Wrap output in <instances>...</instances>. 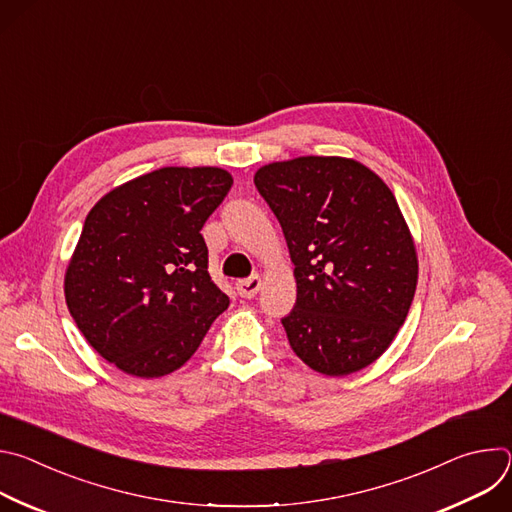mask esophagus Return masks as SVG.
<instances>
[{
  "instance_id": "esophagus-1",
  "label": "esophagus",
  "mask_w": 512,
  "mask_h": 512,
  "mask_svg": "<svg viewBox=\"0 0 512 512\" xmlns=\"http://www.w3.org/2000/svg\"><path fill=\"white\" fill-rule=\"evenodd\" d=\"M259 289H261V277H259V275H251V277H247V279H239V281H237V294H239L241 298L251 300V298L257 296Z\"/></svg>"
}]
</instances>
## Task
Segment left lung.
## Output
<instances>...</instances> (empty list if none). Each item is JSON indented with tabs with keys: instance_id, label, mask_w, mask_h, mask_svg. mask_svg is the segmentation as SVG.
<instances>
[{
	"instance_id": "8db88e82",
	"label": "left lung",
	"mask_w": 512,
	"mask_h": 512,
	"mask_svg": "<svg viewBox=\"0 0 512 512\" xmlns=\"http://www.w3.org/2000/svg\"><path fill=\"white\" fill-rule=\"evenodd\" d=\"M281 225L298 300L281 318L310 369L344 377L375 362L411 308L417 255L389 186L346 158L306 156L257 170Z\"/></svg>"
}]
</instances>
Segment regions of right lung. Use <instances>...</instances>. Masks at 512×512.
Masks as SVG:
<instances>
[{"label": "right lung", "mask_w": 512, "mask_h": 512, "mask_svg": "<svg viewBox=\"0 0 512 512\" xmlns=\"http://www.w3.org/2000/svg\"><path fill=\"white\" fill-rule=\"evenodd\" d=\"M231 186L221 168H160L87 214L64 298L87 342L123 373L156 379L180 369L229 308L200 231Z\"/></svg>", "instance_id": "right-lung-1"}]
</instances>
